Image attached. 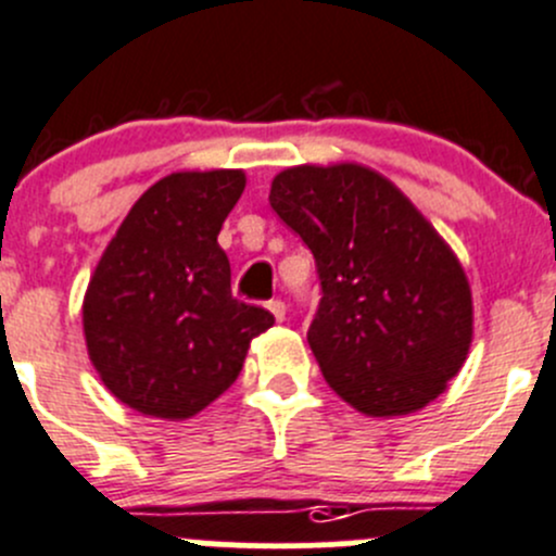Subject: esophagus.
<instances>
[{"label":"esophagus","instance_id":"1","mask_svg":"<svg viewBox=\"0 0 556 556\" xmlns=\"http://www.w3.org/2000/svg\"><path fill=\"white\" fill-rule=\"evenodd\" d=\"M266 306H268V312H271L274 317H277L279 323H282V319H285V309H288V306H285V301H282V299H271Z\"/></svg>","mask_w":556,"mask_h":556}]
</instances>
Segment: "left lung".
I'll list each match as a JSON object with an SVG mask.
<instances>
[{"label": "left lung", "instance_id": "8db88e82", "mask_svg": "<svg viewBox=\"0 0 556 556\" xmlns=\"http://www.w3.org/2000/svg\"><path fill=\"white\" fill-rule=\"evenodd\" d=\"M268 201L314 255L323 299L306 339L325 382L368 417L439 397L473 339L468 277L439 231L361 164L285 169Z\"/></svg>", "mask_w": 556, "mask_h": 556}]
</instances>
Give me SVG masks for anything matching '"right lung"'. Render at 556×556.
I'll use <instances>...</instances> for the list:
<instances>
[{
    "mask_svg": "<svg viewBox=\"0 0 556 556\" xmlns=\"http://www.w3.org/2000/svg\"><path fill=\"white\" fill-rule=\"evenodd\" d=\"M244 172H174L139 195L88 282L83 330L93 368L139 414L188 419L220 397L274 314L231 295L217 244Z\"/></svg>",
    "mask_w": 556,
    "mask_h": 556,
    "instance_id": "right-lung-1",
    "label": "right lung"
}]
</instances>
